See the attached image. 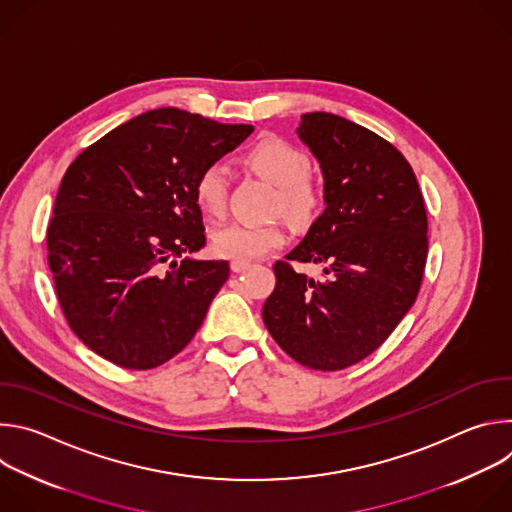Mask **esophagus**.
<instances>
[{
	"label": "esophagus",
	"instance_id": "esophagus-1",
	"mask_svg": "<svg viewBox=\"0 0 512 512\" xmlns=\"http://www.w3.org/2000/svg\"><path fill=\"white\" fill-rule=\"evenodd\" d=\"M249 267H251L249 261H231V269H233L235 273H241V271H245V269H249Z\"/></svg>",
	"mask_w": 512,
	"mask_h": 512
}]
</instances>
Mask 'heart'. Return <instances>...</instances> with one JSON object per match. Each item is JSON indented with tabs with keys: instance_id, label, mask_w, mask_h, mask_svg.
<instances>
[{
	"instance_id": "obj_1",
	"label": "heart",
	"mask_w": 512,
	"mask_h": 512,
	"mask_svg": "<svg viewBox=\"0 0 512 512\" xmlns=\"http://www.w3.org/2000/svg\"><path fill=\"white\" fill-rule=\"evenodd\" d=\"M247 166L277 186V208L291 221L308 223L320 208V190L312 184L310 158L277 135H265L245 154ZM194 202L206 216H221L229 198V176L223 164L204 166L192 186ZM285 231L279 223H229L212 233V251L231 261H251L279 249Z\"/></svg>"
}]
</instances>
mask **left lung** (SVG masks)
Segmentation results:
<instances>
[{
  "label": "left lung",
  "mask_w": 512,
  "mask_h": 512,
  "mask_svg": "<svg viewBox=\"0 0 512 512\" xmlns=\"http://www.w3.org/2000/svg\"><path fill=\"white\" fill-rule=\"evenodd\" d=\"M298 137L320 162L324 212L277 261L263 306L273 340L304 367L342 371L373 354L415 304L427 259L417 178L387 139L332 113H306ZM289 260L325 265L322 280Z\"/></svg>",
  "instance_id": "8db88e82"
}]
</instances>
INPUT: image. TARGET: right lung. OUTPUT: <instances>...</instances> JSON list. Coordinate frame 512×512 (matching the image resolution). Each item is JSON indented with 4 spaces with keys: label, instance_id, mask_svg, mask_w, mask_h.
Segmentation results:
<instances>
[{
    "label": "right lung",
    "instance_id": "add662e5",
    "mask_svg": "<svg viewBox=\"0 0 512 512\" xmlns=\"http://www.w3.org/2000/svg\"><path fill=\"white\" fill-rule=\"evenodd\" d=\"M251 133L154 109L68 166L48 223V265L70 330L93 352L148 371L194 338L229 279L227 261L188 257L206 243L194 178Z\"/></svg>",
    "mask_w": 512,
    "mask_h": 512
}]
</instances>
